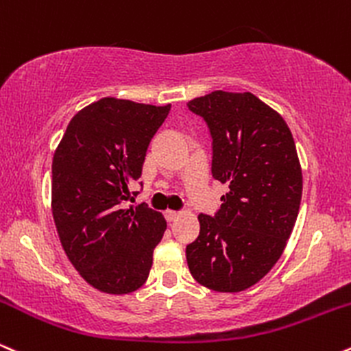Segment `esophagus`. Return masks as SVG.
I'll use <instances>...</instances> for the list:
<instances>
[{
	"mask_svg": "<svg viewBox=\"0 0 351 351\" xmlns=\"http://www.w3.org/2000/svg\"><path fill=\"white\" fill-rule=\"evenodd\" d=\"M166 218H167V221H174L179 218V212H174V210H166Z\"/></svg>",
	"mask_w": 351,
	"mask_h": 351,
	"instance_id": "esophagus-1",
	"label": "esophagus"
}]
</instances>
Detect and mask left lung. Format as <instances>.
Instances as JSON below:
<instances>
[{"label":"left lung","instance_id":"1","mask_svg":"<svg viewBox=\"0 0 351 351\" xmlns=\"http://www.w3.org/2000/svg\"><path fill=\"white\" fill-rule=\"evenodd\" d=\"M189 108L212 133L213 179L228 185L217 215H199V238L185 248L189 269L212 291H245L273 269L298 220L302 167L294 138L251 92L217 90Z\"/></svg>","mask_w":351,"mask_h":351}]
</instances>
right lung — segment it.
I'll use <instances>...</instances> for the list:
<instances>
[{
	"label": "right lung",
	"instance_id": "add662e5",
	"mask_svg": "<svg viewBox=\"0 0 351 351\" xmlns=\"http://www.w3.org/2000/svg\"><path fill=\"white\" fill-rule=\"evenodd\" d=\"M169 110L100 98L70 119L53 152L51 205L62 248L78 274L106 294H130L146 282L167 228L147 205L121 204Z\"/></svg>",
	"mask_w": 351,
	"mask_h": 351
}]
</instances>
